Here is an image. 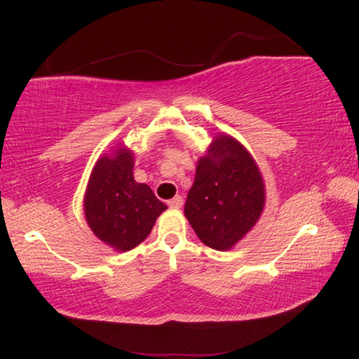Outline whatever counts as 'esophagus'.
Wrapping results in <instances>:
<instances>
[{"label":"esophagus","instance_id":"34e87169","mask_svg":"<svg viewBox=\"0 0 359 359\" xmlns=\"http://www.w3.org/2000/svg\"><path fill=\"white\" fill-rule=\"evenodd\" d=\"M168 204H169V208L179 209V208H182V205H184V198H182V196H174L172 199H169Z\"/></svg>","mask_w":359,"mask_h":359}]
</instances>
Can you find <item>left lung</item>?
<instances>
[{"label": "left lung", "instance_id": "obj_1", "mask_svg": "<svg viewBox=\"0 0 359 359\" xmlns=\"http://www.w3.org/2000/svg\"><path fill=\"white\" fill-rule=\"evenodd\" d=\"M264 205V185L248 151L218 136L196 166L185 217L203 244L228 250L253 228Z\"/></svg>", "mask_w": 359, "mask_h": 359}]
</instances>
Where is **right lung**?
I'll return each mask as SVG.
<instances>
[{
  "mask_svg": "<svg viewBox=\"0 0 359 359\" xmlns=\"http://www.w3.org/2000/svg\"><path fill=\"white\" fill-rule=\"evenodd\" d=\"M133 154L120 149L114 158L98 160L85 193V217L96 238L126 252L147 238L168 208L149 185L133 177Z\"/></svg>",
  "mask_w": 359,
  "mask_h": 359,
  "instance_id": "obj_1",
  "label": "right lung"
}]
</instances>
